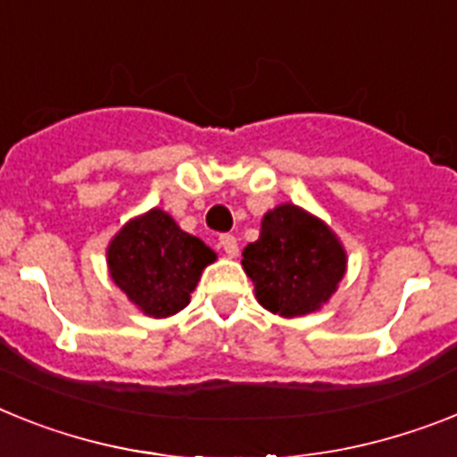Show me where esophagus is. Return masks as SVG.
I'll return each instance as SVG.
<instances>
[{
    "label": "esophagus",
    "mask_w": 457,
    "mask_h": 457,
    "mask_svg": "<svg viewBox=\"0 0 457 457\" xmlns=\"http://www.w3.org/2000/svg\"><path fill=\"white\" fill-rule=\"evenodd\" d=\"M220 246H222V251L228 253L229 258H237V253H239V244H237V237H232V235H220Z\"/></svg>",
    "instance_id": "34e87169"
}]
</instances>
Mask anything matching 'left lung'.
Wrapping results in <instances>:
<instances>
[{
    "label": "left lung",
    "mask_w": 457,
    "mask_h": 457,
    "mask_svg": "<svg viewBox=\"0 0 457 457\" xmlns=\"http://www.w3.org/2000/svg\"><path fill=\"white\" fill-rule=\"evenodd\" d=\"M244 271L267 312L297 318L320 312L346 274V248L328 222L297 204H278L244 248Z\"/></svg>",
    "instance_id": "1"
}]
</instances>
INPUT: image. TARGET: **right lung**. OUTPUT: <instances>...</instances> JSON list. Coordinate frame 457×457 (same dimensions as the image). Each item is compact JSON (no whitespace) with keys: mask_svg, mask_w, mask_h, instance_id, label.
<instances>
[{"mask_svg":"<svg viewBox=\"0 0 457 457\" xmlns=\"http://www.w3.org/2000/svg\"><path fill=\"white\" fill-rule=\"evenodd\" d=\"M211 262H216V253L157 206L125 222L106 246L113 283L151 318H170L186 309Z\"/></svg>","mask_w":457,"mask_h":457,"instance_id":"right-lung-1","label":"right lung"}]
</instances>
